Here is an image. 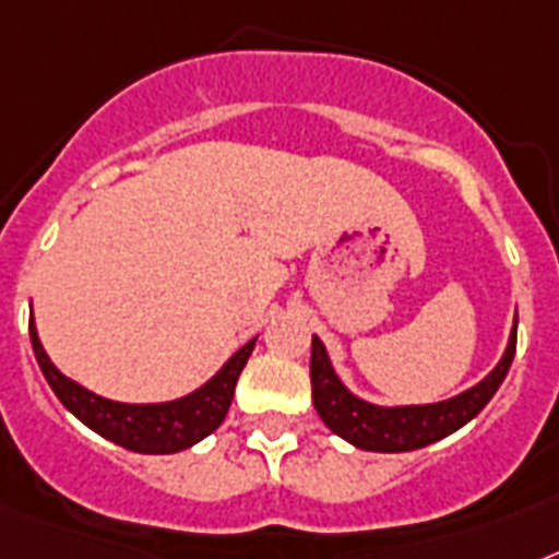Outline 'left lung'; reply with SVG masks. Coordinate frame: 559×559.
<instances>
[{"label": "left lung", "instance_id": "left-lung-1", "mask_svg": "<svg viewBox=\"0 0 559 559\" xmlns=\"http://www.w3.org/2000/svg\"><path fill=\"white\" fill-rule=\"evenodd\" d=\"M518 349V316L509 332V344L483 381L463 389L457 395L438 403H406V406H381L367 397L355 395L332 367L330 352L318 335H312V360H309V381H312V403L318 415L337 438L364 452H415L429 443L449 438L452 431L466 426L483 406L495 397L500 383L509 374L511 360Z\"/></svg>", "mask_w": 559, "mask_h": 559}]
</instances>
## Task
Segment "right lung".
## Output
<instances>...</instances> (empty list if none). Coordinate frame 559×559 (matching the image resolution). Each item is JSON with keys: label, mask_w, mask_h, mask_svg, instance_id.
Segmentation results:
<instances>
[{"label": "right lung", "mask_w": 559, "mask_h": 559, "mask_svg": "<svg viewBox=\"0 0 559 559\" xmlns=\"http://www.w3.org/2000/svg\"><path fill=\"white\" fill-rule=\"evenodd\" d=\"M255 341L258 337L247 341L241 349L233 352L224 360V367L207 383H201L199 389H192L176 401L121 403L96 395V392L59 372L41 346L36 321L31 318L33 355H36V364H39L45 381L53 389V395L64 403V409L76 415L87 429H93L102 438L142 454L181 452V449L195 447L199 440L213 435L227 417L229 403L236 395L238 374L247 367V360L255 349Z\"/></svg>", "instance_id": "1"}]
</instances>
